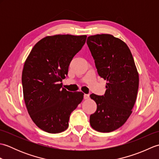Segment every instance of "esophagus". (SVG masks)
<instances>
[{
    "mask_svg": "<svg viewBox=\"0 0 159 159\" xmlns=\"http://www.w3.org/2000/svg\"><path fill=\"white\" fill-rule=\"evenodd\" d=\"M89 94H86V93L84 94V99L87 100V99H89Z\"/></svg>",
    "mask_w": 159,
    "mask_h": 159,
    "instance_id": "obj_1",
    "label": "esophagus"
}]
</instances>
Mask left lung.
I'll return each mask as SVG.
<instances>
[{"label": "left lung", "instance_id": "1", "mask_svg": "<svg viewBox=\"0 0 159 159\" xmlns=\"http://www.w3.org/2000/svg\"><path fill=\"white\" fill-rule=\"evenodd\" d=\"M87 43L98 73L107 81L104 96L92 93L97 110L89 118L91 126L100 133H110L130 117L139 88L133 57L126 43L110 34L89 36Z\"/></svg>", "mask_w": 159, "mask_h": 159}]
</instances>
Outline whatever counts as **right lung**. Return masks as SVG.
Segmentation results:
<instances>
[{"mask_svg": "<svg viewBox=\"0 0 159 159\" xmlns=\"http://www.w3.org/2000/svg\"><path fill=\"white\" fill-rule=\"evenodd\" d=\"M87 35L46 36L33 46L24 65V100L36 126L49 133L68 128L71 113L82 102L84 93L62 88L74 55L82 48Z\"/></svg>", "mask_w": 159, "mask_h": 159, "instance_id": "add662e5", "label": "right lung"}]
</instances>
